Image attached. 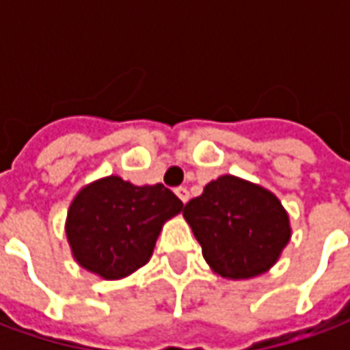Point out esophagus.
I'll return each mask as SVG.
<instances>
[{
	"label": "esophagus",
	"mask_w": 350,
	"mask_h": 350,
	"mask_svg": "<svg viewBox=\"0 0 350 350\" xmlns=\"http://www.w3.org/2000/svg\"><path fill=\"white\" fill-rule=\"evenodd\" d=\"M176 195H178V199L182 200L183 204L189 200V191H187L185 187H176Z\"/></svg>",
	"instance_id": "1"
}]
</instances>
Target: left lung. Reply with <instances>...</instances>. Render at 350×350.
Here are the masks:
<instances>
[{"label": "left lung", "instance_id": "8db88e82", "mask_svg": "<svg viewBox=\"0 0 350 350\" xmlns=\"http://www.w3.org/2000/svg\"><path fill=\"white\" fill-rule=\"evenodd\" d=\"M202 256L226 278L258 277L277 263L290 241V219L265 187L237 176H219L183 206Z\"/></svg>", "mask_w": 350, "mask_h": 350}]
</instances>
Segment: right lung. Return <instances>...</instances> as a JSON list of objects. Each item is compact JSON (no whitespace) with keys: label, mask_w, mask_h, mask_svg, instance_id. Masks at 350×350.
I'll return each mask as SVG.
<instances>
[{"label":"right lung","mask_w":350,"mask_h":350,"mask_svg":"<svg viewBox=\"0 0 350 350\" xmlns=\"http://www.w3.org/2000/svg\"><path fill=\"white\" fill-rule=\"evenodd\" d=\"M182 208V200L163 183L140 187L107 176L75 195L66 237L83 269L116 280L150 261L163 224Z\"/></svg>","instance_id":"obj_1"}]
</instances>
